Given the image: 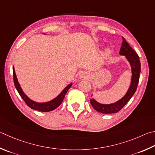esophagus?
<instances>
[{
  "instance_id": "esophagus-1",
  "label": "esophagus",
  "mask_w": 155,
  "mask_h": 155,
  "mask_svg": "<svg viewBox=\"0 0 155 155\" xmlns=\"http://www.w3.org/2000/svg\"><path fill=\"white\" fill-rule=\"evenodd\" d=\"M89 77H90V75L89 73L87 72L81 73L79 76V78L81 79H88V78H89Z\"/></svg>"
}]
</instances>
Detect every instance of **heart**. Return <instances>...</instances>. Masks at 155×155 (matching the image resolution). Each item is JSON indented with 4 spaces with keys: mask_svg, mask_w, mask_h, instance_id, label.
I'll return each mask as SVG.
<instances>
[{
    "mask_svg": "<svg viewBox=\"0 0 155 155\" xmlns=\"http://www.w3.org/2000/svg\"><path fill=\"white\" fill-rule=\"evenodd\" d=\"M106 52H107V53H110V49H107V50H106Z\"/></svg>",
    "mask_w": 155,
    "mask_h": 155,
    "instance_id": "b5f03b06",
    "label": "heart"
}]
</instances>
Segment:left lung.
<instances>
[{
  "label": "left lung",
  "instance_id": "8db88e82",
  "mask_svg": "<svg viewBox=\"0 0 155 155\" xmlns=\"http://www.w3.org/2000/svg\"><path fill=\"white\" fill-rule=\"evenodd\" d=\"M122 38L123 42L119 54L120 55H125L126 59L130 64L132 73L131 85L124 96L114 103L103 104L97 102L95 99L90 100V103L95 110L103 114L116 113L120 110L133 96L137 89V85H138L140 70H141V64H140V61L139 60V56L131 48L125 39L123 37Z\"/></svg>",
  "mask_w": 155,
  "mask_h": 155
}]
</instances>
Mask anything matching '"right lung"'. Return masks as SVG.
Masks as SVG:
<instances>
[{"instance_id":"obj_1","label":"right lung","mask_w":155,"mask_h":155,"mask_svg":"<svg viewBox=\"0 0 155 155\" xmlns=\"http://www.w3.org/2000/svg\"><path fill=\"white\" fill-rule=\"evenodd\" d=\"M13 72L14 85H15L16 89L18 90L19 94L20 95V96L22 97V99L24 100V102H26V104L30 108L34 110H36L41 111V112H49V111L53 110H55V108H57L61 104V102H63V100L64 97H65V95L66 94L67 91H68V89L70 88V87H71L72 85V83H71L70 84H69L68 85H67L65 88L63 89V91H61L57 97L52 100L49 101V102H43V103L36 102L35 101L30 100V98L24 94V92L21 88L20 85H19V83L18 82V78H17L14 67H13Z\"/></svg>"}]
</instances>
